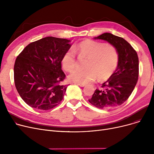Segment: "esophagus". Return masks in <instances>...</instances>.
I'll return each mask as SVG.
<instances>
[{
  "label": "esophagus",
  "instance_id": "esophagus-1",
  "mask_svg": "<svg viewBox=\"0 0 154 154\" xmlns=\"http://www.w3.org/2000/svg\"><path fill=\"white\" fill-rule=\"evenodd\" d=\"M75 84H77V85H79V86H80V87H84L85 86V84H82V83H75Z\"/></svg>",
  "mask_w": 154,
  "mask_h": 154
}]
</instances>
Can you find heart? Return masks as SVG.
<instances>
[{
	"instance_id": "obj_1",
	"label": "heart",
	"mask_w": 154,
	"mask_h": 154,
	"mask_svg": "<svg viewBox=\"0 0 154 154\" xmlns=\"http://www.w3.org/2000/svg\"><path fill=\"white\" fill-rule=\"evenodd\" d=\"M80 59H86L85 69L77 70L69 76L70 81L88 84L98 78L100 82L106 81L114 74L119 62L116 48L112 45L91 40H85L65 52L62 57V67L67 72L76 69L75 54Z\"/></svg>"
}]
</instances>
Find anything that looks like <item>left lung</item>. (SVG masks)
I'll return each mask as SVG.
<instances>
[{
  "mask_svg": "<svg viewBox=\"0 0 154 154\" xmlns=\"http://www.w3.org/2000/svg\"><path fill=\"white\" fill-rule=\"evenodd\" d=\"M94 38L106 40L114 46L118 52L119 62L114 74L102 84L103 89H96L88 102L101 109L117 107L128 99L138 80V55L131 45L122 37L104 33Z\"/></svg>",
  "mask_w": 154,
  "mask_h": 154,
  "instance_id": "1",
  "label": "left lung"
}]
</instances>
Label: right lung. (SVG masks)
<instances>
[{"instance_id":"right-lung-1","label":"right lung","mask_w":154,"mask_h":154,"mask_svg":"<svg viewBox=\"0 0 154 154\" xmlns=\"http://www.w3.org/2000/svg\"><path fill=\"white\" fill-rule=\"evenodd\" d=\"M70 40L47 37L27 45L14 64V82L21 98L32 108L47 110L62 100L67 85L61 60Z\"/></svg>"}]
</instances>
